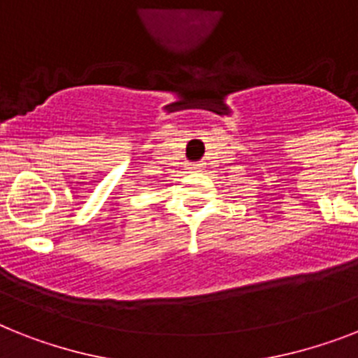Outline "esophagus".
I'll list each match as a JSON object with an SVG mask.
<instances>
[{
	"mask_svg": "<svg viewBox=\"0 0 358 358\" xmlns=\"http://www.w3.org/2000/svg\"><path fill=\"white\" fill-rule=\"evenodd\" d=\"M203 168V164L201 162H197V164H192V170H201Z\"/></svg>",
	"mask_w": 358,
	"mask_h": 358,
	"instance_id": "1",
	"label": "esophagus"
}]
</instances>
